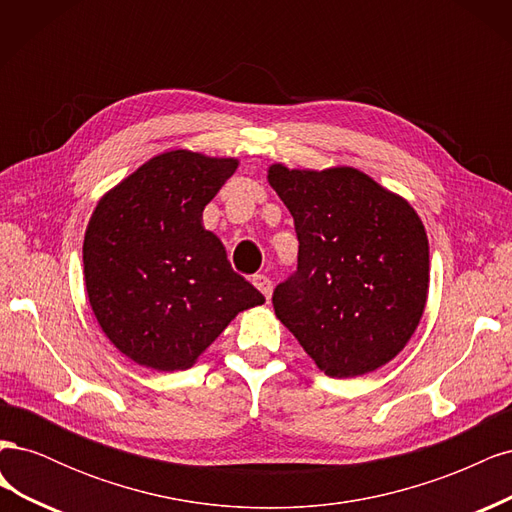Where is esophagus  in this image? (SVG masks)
I'll use <instances>...</instances> for the list:
<instances>
[{"mask_svg":"<svg viewBox=\"0 0 512 512\" xmlns=\"http://www.w3.org/2000/svg\"><path fill=\"white\" fill-rule=\"evenodd\" d=\"M252 284L262 292V294H265V297L267 299H271V292H273V284H271V280H269V277L267 275H254L252 277Z\"/></svg>","mask_w":512,"mask_h":512,"instance_id":"obj_1","label":"esophagus"}]
</instances>
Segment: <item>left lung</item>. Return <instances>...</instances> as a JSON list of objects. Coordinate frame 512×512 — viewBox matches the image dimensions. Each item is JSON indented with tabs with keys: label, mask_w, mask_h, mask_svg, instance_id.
I'll use <instances>...</instances> for the list:
<instances>
[{
	"label": "left lung",
	"mask_w": 512,
	"mask_h": 512,
	"mask_svg": "<svg viewBox=\"0 0 512 512\" xmlns=\"http://www.w3.org/2000/svg\"><path fill=\"white\" fill-rule=\"evenodd\" d=\"M299 239L275 316L331 378L363 376L404 350L429 290L425 226L404 198L356 168H269Z\"/></svg>",
	"instance_id": "obj_1"
}]
</instances>
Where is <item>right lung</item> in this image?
<instances>
[{"label":"right lung","instance_id":"add662e5","mask_svg":"<svg viewBox=\"0 0 512 512\" xmlns=\"http://www.w3.org/2000/svg\"><path fill=\"white\" fill-rule=\"evenodd\" d=\"M232 158L168 151L123 179L91 215L83 265L104 335L138 365L188 369L228 322L265 297L232 271L203 209Z\"/></svg>","mask_w":512,"mask_h":512}]
</instances>
